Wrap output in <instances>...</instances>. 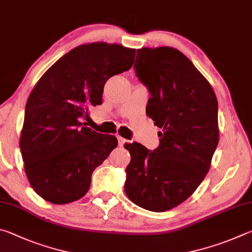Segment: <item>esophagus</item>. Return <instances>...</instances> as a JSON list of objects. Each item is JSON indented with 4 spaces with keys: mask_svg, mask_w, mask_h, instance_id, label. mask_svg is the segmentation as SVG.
I'll return each instance as SVG.
<instances>
[{
    "mask_svg": "<svg viewBox=\"0 0 252 252\" xmlns=\"http://www.w3.org/2000/svg\"><path fill=\"white\" fill-rule=\"evenodd\" d=\"M117 139H118V145H119V146H123V145L126 143V139H124L122 136H119V135L117 136Z\"/></svg>",
    "mask_w": 252,
    "mask_h": 252,
    "instance_id": "obj_1",
    "label": "esophagus"
}]
</instances>
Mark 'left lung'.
Segmentation results:
<instances>
[{
  "label": "left lung",
  "mask_w": 252,
  "mask_h": 252,
  "mask_svg": "<svg viewBox=\"0 0 252 252\" xmlns=\"http://www.w3.org/2000/svg\"><path fill=\"white\" fill-rule=\"evenodd\" d=\"M134 68L151 94L147 116L162 131L154 152L125 145L130 154L125 192L142 208L161 213L188 199L208 173L219 142L218 101L209 82L176 48H140Z\"/></svg>",
  "instance_id": "8db88e82"
}]
</instances>
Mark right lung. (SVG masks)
<instances>
[{
    "label": "right lung",
    "instance_id": "right-lung-1",
    "mask_svg": "<svg viewBox=\"0 0 252 252\" xmlns=\"http://www.w3.org/2000/svg\"><path fill=\"white\" fill-rule=\"evenodd\" d=\"M135 51L104 42L79 45L31 92L20 148L31 186L43 199L56 205L81 199L93 171L117 146L115 136L96 133L83 119L101 104L107 79L133 66Z\"/></svg>",
    "mask_w": 252,
    "mask_h": 252
}]
</instances>
